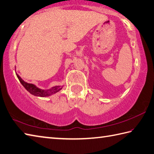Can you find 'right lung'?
<instances>
[{
  "instance_id": "add662e5",
  "label": "right lung",
  "mask_w": 154,
  "mask_h": 154,
  "mask_svg": "<svg viewBox=\"0 0 154 154\" xmlns=\"http://www.w3.org/2000/svg\"><path fill=\"white\" fill-rule=\"evenodd\" d=\"M16 75L20 83L22 84L23 87H25L27 91H28L30 93H31L32 95L38 96V97H49V96H51L53 94H55V93L57 92H59L60 90H61L63 88V86H55V87H53L52 88H51L49 89H46V90L39 89L37 86L35 85L34 84L25 82V81L21 79L20 77L17 73H16Z\"/></svg>"
}]
</instances>
